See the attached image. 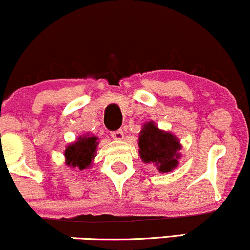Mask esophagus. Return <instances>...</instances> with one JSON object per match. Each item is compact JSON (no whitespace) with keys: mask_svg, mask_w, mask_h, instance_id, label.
Returning a JSON list of instances; mask_svg holds the SVG:
<instances>
[{"mask_svg":"<svg viewBox=\"0 0 250 250\" xmlns=\"http://www.w3.org/2000/svg\"><path fill=\"white\" fill-rule=\"evenodd\" d=\"M111 137H113L114 140H116V141H121V140H123V131L122 130L113 131V133H111Z\"/></svg>","mask_w":250,"mask_h":250,"instance_id":"obj_1","label":"esophagus"}]
</instances>
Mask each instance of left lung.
<instances>
[{"label": "left lung", "mask_w": 250, "mask_h": 250, "mask_svg": "<svg viewBox=\"0 0 250 250\" xmlns=\"http://www.w3.org/2000/svg\"><path fill=\"white\" fill-rule=\"evenodd\" d=\"M137 142L142 162L154 165L159 173H170L179 166L180 140L170 131L160 129L154 121L143 123Z\"/></svg>", "instance_id": "left-lung-1"}]
</instances>
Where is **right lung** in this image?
I'll return each instance as SVG.
<instances>
[{"instance_id": "1", "label": "right lung", "mask_w": 250, "mask_h": 250, "mask_svg": "<svg viewBox=\"0 0 250 250\" xmlns=\"http://www.w3.org/2000/svg\"><path fill=\"white\" fill-rule=\"evenodd\" d=\"M99 137L93 134H84L77 137L74 142L65 147L64 163L68 167L79 168L80 170L89 169L96 156Z\"/></svg>"}]
</instances>
